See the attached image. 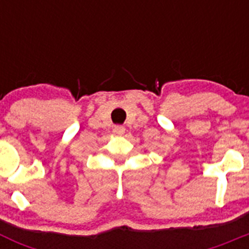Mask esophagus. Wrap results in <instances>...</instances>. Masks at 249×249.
Instances as JSON below:
<instances>
[{
    "label": "esophagus",
    "instance_id": "34e87169",
    "mask_svg": "<svg viewBox=\"0 0 249 249\" xmlns=\"http://www.w3.org/2000/svg\"><path fill=\"white\" fill-rule=\"evenodd\" d=\"M124 131H126V128L123 126H116L114 127V133L118 136H122L123 133H124Z\"/></svg>",
    "mask_w": 249,
    "mask_h": 249
}]
</instances>
